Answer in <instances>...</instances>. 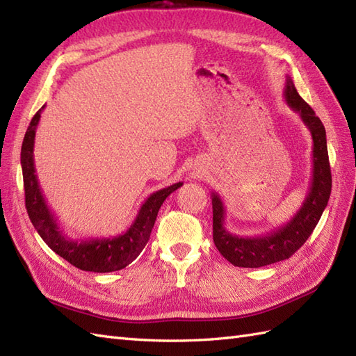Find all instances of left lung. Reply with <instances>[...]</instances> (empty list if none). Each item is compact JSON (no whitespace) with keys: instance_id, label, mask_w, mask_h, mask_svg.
I'll return each mask as SVG.
<instances>
[{"instance_id":"obj_1","label":"left lung","mask_w":356,"mask_h":356,"mask_svg":"<svg viewBox=\"0 0 356 356\" xmlns=\"http://www.w3.org/2000/svg\"><path fill=\"white\" fill-rule=\"evenodd\" d=\"M284 99L287 105L296 111L313 138V175L308 194L295 216L278 229L266 234L242 238L225 230V207L221 197L212 193L213 209V242L218 251L232 265L239 268H261L286 260L302 247L313 233L327 206L331 195V167L327 158L326 131L313 108L299 96L290 76L286 79Z\"/></svg>"}]
</instances>
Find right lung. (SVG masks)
<instances>
[{"label":"right lung","mask_w":356,"mask_h":356,"mask_svg":"<svg viewBox=\"0 0 356 356\" xmlns=\"http://www.w3.org/2000/svg\"><path fill=\"white\" fill-rule=\"evenodd\" d=\"M43 108L44 105L34 114L29 129L25 132L21 149L25 207L34 229L38 230L40 238L47 242L54 252H57L60 257L67 260L70 265H74L81 270L99 273L120 270L138 257L145 243L149 242L152 229L154 221H156L162 203L165 202V198L171 193H175L184 184L179 181V184L170 185L150 194V197L143 203L135 221L122 234L113 236V238L88 239L81 242L69 239L60 229L57 218L51 212L48 203L44 202L38 176H35L33 150L35 129H38Z\"/></svg>","instance_id":"add662e5"}]
</instances>
